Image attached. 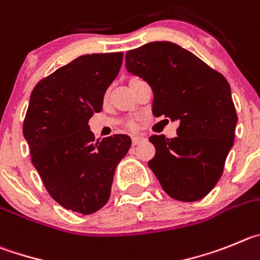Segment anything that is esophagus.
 Wrapping results in <instances>:
<instances>
[{
	"mask_svg": "<svg viewBox=\"0 0 260 260\" xmlns=\"http://www.w3.org/2000/svg\"><path fill=\"white\" fill-rule=\"evenodd\" d=\"M144 141V139L142 137H140V136H135V137H132V144L133 145H139L140 142Z\"/></svg>",
	"mask_w": 260,
	"mask_h": 260,
	"instance_id": "obj_1",
	"label": "esophagus"
}]
</instances>
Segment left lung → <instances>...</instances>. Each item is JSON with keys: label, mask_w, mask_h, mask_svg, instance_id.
<instances>
[{"label": "left lung", "mask_w": 260, "mask_h": 260, "mask_svg": "<svg viewBox=\"0 0 260 260\" xmlns=\"http://www.w3.org/2000/svg\"><path fill=\"white\" fill-rule=\"evenodd\" d=\"M125 69L150 85L154 115L179 121L174 139H149L155 155L147 165L168 196L182 202L201 200L220 179L235 141L237 114L228 81L170 41L129 50Z\"/></svg>", "instance_id": "obj_1"}]
</instances>
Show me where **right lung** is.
<instances>
[{
    "mask_svg": "<svg viewBox=\"0 0 260 260\" xmlns=\"http://www.w3.org/2000/svg\"><path fill=\"white\" fill-rule=\"evenodd\" d=\"M121 62L123 53L81 55L43 79L29 97L23 136L32 163L51 198L83 215L106 205L116 166L132 144L127 135L95 141L88 125Z\"/></svg>",
    "mask_w": 260,
    "mask_h": 260,
    "instance_id": "add662e5",
    "label": "right lung"
}]
</instances>
